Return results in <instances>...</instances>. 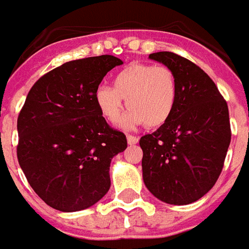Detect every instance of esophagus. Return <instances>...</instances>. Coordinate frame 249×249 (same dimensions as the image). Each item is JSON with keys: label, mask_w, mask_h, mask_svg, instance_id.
<instances>
[{"label": "esophagus", "mask_w": 249, "mask_h": 249, "mask_svg": "<svg viewBox=\"0 0 249 249\" xmlns=\"http://www.w3.org/2000/svg\"><path fill=\"white\" fill-rule=\"evenodd\" d=\"M126 140H128V144H129V145H135V144L139 142V137L133 135H128L126 136Z\"/></svg>", "instance_id": "1"}]
</instances>
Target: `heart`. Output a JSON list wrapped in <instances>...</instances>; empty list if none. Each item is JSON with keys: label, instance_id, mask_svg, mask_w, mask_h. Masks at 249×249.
<instances>
[{"label": "heart", "instance_id": "heart-1", "mask_svg": "<svg viewBox=\"0 0 249 249\" xmlns=\"http://www.w3.org/2000/svg\"><path fill=\"white\" fill-rule=\"evenodd\" d=\"M113 87L101 85L94 92L98 112L109 123H117L124 109H130L121 120L124 128L144 124L159 128L172 117L178 96L176 74L168 66L130 64L113 78Z\"/></svg>", "mask_w": 249, "mask_h": 249}]
</instances>
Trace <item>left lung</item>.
I'll use <instances>...</instances> for the list:
<instances>
[{"label":"left lung","mask_w":249,"mask_h":249,"mask_svg":"<svg viewBox=\"0 0 249 249\" xmlns=\"http://www.w3.org/2000/svg\"><path fill=\"white\" fill-rule=\"evenodd\" d=\"M176 74L178 96L168 123L142 136V180L167 204L201 198L217 181L231 142L228 105L196 64L172 52L149 54Z\"/></svg>","instance_id":"obj_1"}]
</instances>
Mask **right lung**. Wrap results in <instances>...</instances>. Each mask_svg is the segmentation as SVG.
Returning <instances> with one entry per match:
<instances>
[{"mask_svg":"<svg viewBox=\"0 0 249 249\" xmlns=\"http://www.w3.org/2000/svg\"><path fill=\"white\" fill-rule=\"evenodd\" d=\"M123 61L104 54L62 64L32 87L17 120V157L30 187L49 207L82 211L107 195L109 167L126 137L98 112L94 92Z\"/></svg>","mask_w":249,"mask_h":249,"instance_id":"right-lung-1","label":"right lung"}]
</instances>
